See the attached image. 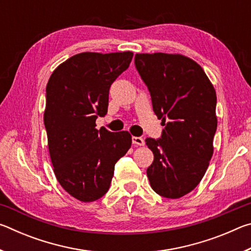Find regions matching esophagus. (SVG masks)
<instances>
[{"mask_svg": "<svg viewBox=\"0 0 251 251\" xmlns=\"http://www.w3.org/2000/svg\"><path fill=\"white\" fill-rule=\"evenodd\" d=\"M131 142H133L134 145H138V146H143L145 144V141L142 137H136V136H133L131 137Z\"/></svg>", "mask_w": 251, "mask_h": 251, "instance_id": "esophagus-1", "label": "esophagus"}]
</instances>
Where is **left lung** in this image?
<instances>
[{
  "mask_svg": "<svg viewBox=\"0 0 251 251\" xmlns=\"http://www.w3.org/2000/svg\"><path fill=\"white\" fill-rule=\"evenodd\" d=\"M135 66L165 126L160 138L145 141L154 154L147 177L160 196L180 198L201 182L214 152L215 88L201 65L180 54H136Z\"/></svg>",
  "mask_w": 251,
  "mask_h": 251,
  "instance_id": "obj_1",
  "label": "left lung"
}]
</instances>
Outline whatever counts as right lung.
Returning <instances> with one entry per match:
<instances>
[{"mask_svg":"<svg viewBox=\"0 0 251 251\" xmlns=\"http://www.w3.org/2000/svg\"><path fill=\"white\" fill-rule=\"evenodd\" d=\"M131 52L76 54L58 65L46 85L44 125L54 174L80 201L107 193L115 164L131 145V136L95 128L107 114L110 85L128 69Z\"/></svg>","mask_w":251,"mask_h":251,"instance_id":"1","label":"right lung"}]
</instances>
